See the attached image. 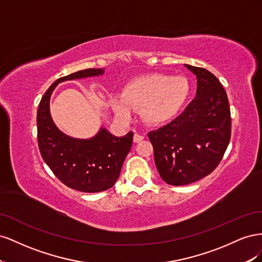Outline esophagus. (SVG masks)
<instances>
[{
	"label": "esophagus",
	"instance_id": "obj_1",
	"mask_svg": "<svg viewBox=\"0 0 262 262\" xmlns=\"http://www.w3.org/2000/svg\"><path fill=\"white\" fill-rule=\"evenodd\" d=\"M143 139H144V137L142 136V134H139V133H136V134H134V137H133V141L136 142V143H139V142L143 141Z\"/></svg>",
	"mask_w": 262,
	"mask_h": 262
}]
</instances>
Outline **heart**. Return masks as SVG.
<instances>
[{
  "label": "heart",
  "instance_id": "heart-1",
  "mask_svg": "<svg viewBox=\"0 0 262 262\" xmlns=\"http://www.w3.org/2000/svg\"><path fill=\"white\" fill-rule=\"evenodd\" d=\"M190 93L191 85L186 77L154 73L133 78L123 87L122 95L110 98V105L124 120L140 110L145 122L161 124L184 108Z\"/></svg>",
  "mask_w": 262,
  "mask_h": 262
}]
</instances>
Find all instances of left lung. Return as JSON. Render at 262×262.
Segmentation results:
<instances>
[{"label": "left lung", "mask_w": 262, "mask_h": 262, "mask_svg": "<svg viewBox=\"0 0 262 262\" xmlns=\"http://www.w3.org/2000/svg\"><path fill=\"white\" fill-rule=\"evenodd\" d=\"M196 76V96L175 120L147 136L156 168L171 186L208 176L224 156L231 140L232 118L224 87L203 68L186 64Z\"/></svg>", "instance_id": "8db88e82"}]
</instances>
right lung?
Listing matches in <instances>:
<instances>
[{"label":"right lung","instance_id":"right-lung-1","mask_svg":"<svg viewBox=\"0 0 262 262\" xmlns=\"http://www.w3.org/2000/svg\"><path fill=\"white\" fill-rule=\"evenodd\" d=\"M102 73L101 69H86L58 78L45 93L37 112V139L42 160L62 184L87 193L105 191L115 185L131 149L133 132L117 138L102 128L89 140L70 138L53 123L49 101L59 83Z\"/></svg>","mask_w":262,"mask_h":262}]
</instances>
